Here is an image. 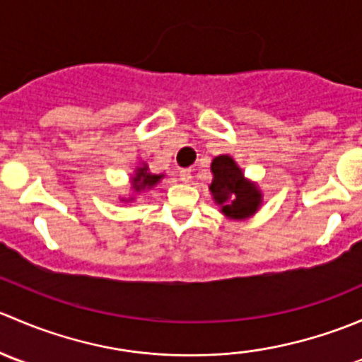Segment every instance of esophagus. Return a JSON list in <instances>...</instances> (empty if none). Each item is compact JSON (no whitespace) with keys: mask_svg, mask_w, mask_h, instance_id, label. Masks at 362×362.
Here are the masks:
<instances>
[{"mask_svg":"<svg viewBox=\"0 0 362 362\" xmlns=\"http://www.w3.org/2000/svg\"><path fill=\"white\" fill-rule=\"evenodd\" d=\"M191 178H192L191 170H182L180 171V180L184 182V184H189V182H191Z\"/></svg>","mask_w":362,"mask_h":362,"instance_id":"34e87169","label":"esophagus"}]
</instances>
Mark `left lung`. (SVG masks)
I'll return each instance as SVG.
<instances>
[{
  "mask_svg": "<svg viewBox=\"0 0 362 362\" xmlns=\"http://www.w3.org/2000/svg\"><path fill=\"white\" fill-rule=\"evenodd\" d=\"M211 173L214 180L208 189L226 217L243 221L259 210L262 203L261 191L254 182L247 180L231 156H217L211 160Z\"/></svg>",
  "mask_w": 362,
  "mask_h": 362,
  "instance_id": "obj_1",
  "label": "left lung"
}]
</instances>
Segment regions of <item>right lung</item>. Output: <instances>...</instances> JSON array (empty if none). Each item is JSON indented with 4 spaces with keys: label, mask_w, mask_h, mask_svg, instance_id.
<instances>
[{
    "label": "right lung",
    "mask_w": 362,
    "mask_h": 362,
    "mask_svg": "<svg viewBox=\"0 0 362 362\" xmlns=\"http://www.w3.org/2000/svg\"><path fill=\"white\" fill-rule=\"evenodd\" d=\"M163 177L164 175L151 173V171H148V166L144 163L141 166H138L136 170H134V175L131 177V187H133L134 192H141L145 191V189H152L154 185H158L159 182L163 180ZM131 199H127V202H131Z\"/></svg>",
    "instance_id": "right-lung-1"
}]
</instances>
